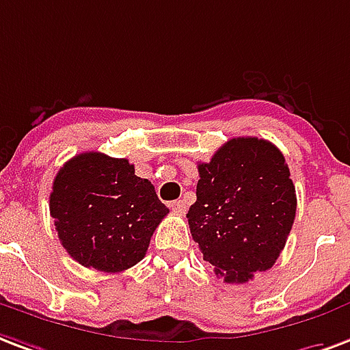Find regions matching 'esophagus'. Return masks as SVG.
<instances>
[{"mask_svg": "<svg viewBox=\"0 0 350 350\" xmlns=\"http://www.w3.org/2000/svg\"><path fill=\"white\" fill-rule=\"evenodd\" d=\"M169 207L174 211L176 215H185V211H187L185 202H183V200H174V202H170Z\"/></svg>", "mask_w": 350, "mask_h": 350, "instance_id": "1", "label": "esophagus"}]
</instances>
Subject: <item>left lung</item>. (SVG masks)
Segmentation results:
<instances>
[{
  "instance_id": "left-lung-1",
  "label": "left lung",
  "mask_w": 350,
  "mask_h": 350,
  "mask_svg": "<svg viewBox=\"0 0 350 350\" xmlns=\"http://www.w3.org/2000/svg\"><path fill=\"white\" fill-rule=\"evenodd\" d=\"M198 172L187 218L204 260L226 282H247L255 271L270 270L297 209L282 152L266 139L233 137Z\"/></svg>"
}]
</instances>
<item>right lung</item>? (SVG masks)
<instances>
[{"mask_svg": "<svg viewBox=\"0 0 350 350\" xmlns=\"http://www.w3.org/2000/svg\"><path fill=\"white\" fill-rule=\"evenodd\" d=\"M49 211L66 252L82 266L106 273L139 262L169 213L128 159L100 152L79 154L58 170Z\"/></svg>", "mask_w": 350, "mask_h": 350, "instance_id": "right-lung-1", "label": "right lung"}]
</instances>
